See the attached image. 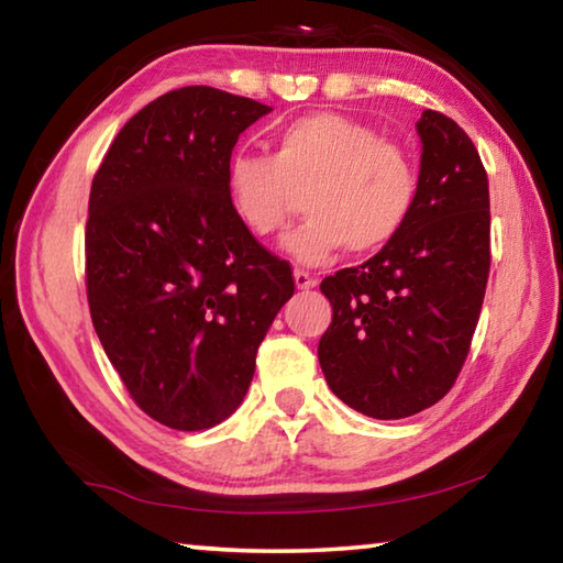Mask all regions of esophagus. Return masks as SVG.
I'll list each match as a JSON object with an SVG mask.
<instances>
[{"label": "esophagus", "instance_id": "esophagus-1", "mask_svg": "<svg viewBox=\"0 0 563 563\" xmlns=\"http://www.w3.org/2000/svg\"><path fill=\"white\" fill-rule=\"evenodd\" d=\"M292 278H295V288L298 290H312L318 285V278L316 275H310V273H305V271H295L292 273Z\"/></svg>", "mask_w": 563, "mask_h": 563}]
</instances>
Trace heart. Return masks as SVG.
Returning <instances> with one entry per match:
<instances>
[{
    "label": "heart",
    "mask_w": 563,
    "mask_h": 563,
    "mask_svg": "<svg viewBox=\"0 0 563 563\" xmlns=\"http://www.w3.org/2000/svg\"><path fill=\"white\" fill-rule=\"evenodd\" d=\"M228 201L255 238L278 235L305 196L308 221L285 238L305 265L342 247L373 253L405 231L417 203V168L367 123L332 111L295 119L273 136V154L235 151L225 166Z\"/></svg>",
    "instance_id": "b5f03b06"
}]
</instances>
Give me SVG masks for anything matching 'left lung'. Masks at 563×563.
Returning a JSON list of instances; mask_svg holds the SVG:
<instances>
[{
  "label": "left lung",
  "mask_w": 563,
  "mask_h": 563,
  "mask_svg": "<svg viewBox=\"0 0 563 563\" xmlns=\"http://www.w3.org/2000/svg\"><path fill=\"white\" fill-rule=\"evenodd\" d=\"M417 203L405 231L357 268L320 283L332 322L318 360L342 402L412 417L460 377L487 290L489 180L460 123L427 109Z\"/></svg>",
  "instance_id": "8db88e82"
}]
</instances>
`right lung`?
I'll list each match as a JSON object with an SVG mask.
<instances>
[{
	"label": "right lung",
	"instance_id": "obj_1",
	"mask_svg": "<svg viewBox=\"0 0 563 563\" xmlns=\"http://www.w3.org/2000/svg\"><path fill=\"white\" fill-rule=\"evenodd\" d=\"M268 111L213 87L168 91L126 121L93 176V330L133 402L170 430L235 412L295 292L290 263L245 231L225 188L238 136Z\"/></svg>",
	"mask_w": 563,
	"mask_h": 563
}]
</instances>
